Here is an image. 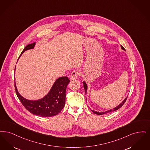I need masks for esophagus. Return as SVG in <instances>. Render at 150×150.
<instances>
[{"label":"esophagus","mask_w":150,"mask_h":150,"mask_svg":"<svg viewBox=\"0 0 150 150\" xmlns=\"http://www.w3.org/2000/svg\"><path fill=\"white\" fill-rule=\"evenodd\" d=\"M79 75V72L77 71H73L71 74V79H76L78 77Z\"/></svg>","instance_id":"obj_1"}]
</instances>
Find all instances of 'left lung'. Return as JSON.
Masks as SVG:
<instances>
[{"mask_svg":"<svg viewBox=\"0 0 150 150\" xmlns=\"http://www.w3.org/2000/svg\"><path fill=\"white\" fill-rule=\"evenodd\" d=\"M120 46H121L122 49H123V50H125L123 46L120 45ZM83 87H84V88H85V93H86H86H87V85L86 83L85 82V81L83 82ZM127 97L124 98V100L122 102V103H120V104L118 106H117V107H115L114 109H111V110H110L106 111H102V112L95 111L92 110H91V111L93 113H95V114H98V115H103V114H107V113H108V112H110L111 111L117 110V109H119V108H120L123 105V104L125 103V101H126V100H127Z\"/></svg>","mask_w":150,"mask_h":150,"instance_id":"1","label":"left lung"}]
</instances>
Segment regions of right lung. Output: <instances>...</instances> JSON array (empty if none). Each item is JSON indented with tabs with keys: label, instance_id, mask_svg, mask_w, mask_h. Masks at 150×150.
Listing matches in <instances>:
<instances>
[{
	"label": "right lung",
	"instance_id": "1",
	"mask_svg": "<svg viewBox=\"0 0 150 150\" xmlns=\"http://www.w3.org/2000/svg\"><path fill=\"white\" fill-rule=\"evenodd\" d=\"M35 44L34 42L26 46L21 55L26 50L33 49ZM69 82L70 80L67 77H59L55 81L48 93L44 98L37 100H30L23 98L18 91L15 81L14 86L18 98L27 110L35 115L51 117L58 114L64 107L65 91Z\"/></svg>",
	"mask_w": 150,
	"mask_h": 150
}]
</instances>
